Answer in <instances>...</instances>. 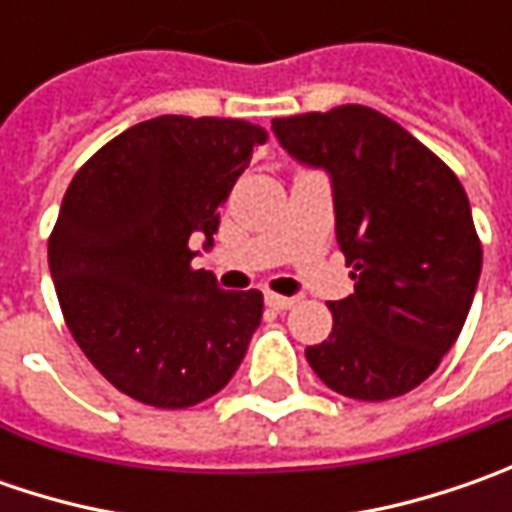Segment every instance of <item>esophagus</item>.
<instances>
[{
    "label": "esophagus",
    "mask_w": 512,
    "mask_h": 512,
    "mask_svg": "<svg viewBox=\"0 0 512 512\" xmlns=\"http://www.w3.org/2000/svg\"><path fill=\"white\" fill-rule=\"evenodd\" d=\"M265 302L267 307H273V310H290V307L296 305V299H290V296H279V293H267Z\"/></svg>",
    "instance_id": "1"
}]
</instances>
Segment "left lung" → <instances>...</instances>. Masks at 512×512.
<instances>
[{"mask_svg": "<svg viewBox=\"0 0 512 512\" xmlns=\"http://www.w3.org/2000/svg\"><path fill=\"white\" fill-rule=\"evenodd\" d=\"M279 145L327 170L336 242L356 290L330 302L333 330L305 356L359 402L402 396L462 333L482 273V242L456 173L402 125L364 105L273 119Z\"/></svg>", "mask_w": 512, "mask_h": 512, "instance_id": "left-lung-1", "label": "left lung"}]
</instances>
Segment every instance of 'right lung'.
Segmentation results:
<instances>
[{"instance_id": "add662e5", "label": "right lung", "mask_w": 512, "mask_h": 512, "mask_svg": "<svg viewBox=\"0 0 512 512\" xmlns=\"http://www.w3.org/2000/svg\"><path fill=\"white\" fill-rule=\"evenodd\" d=\"M267 133L245 119L139 122L73 176L48 242L70 333L116 390L150 407L219 393L262 322L259 290L193 270L190 236L213 245L219 207Z\"/></svg>"}]
</instances>
